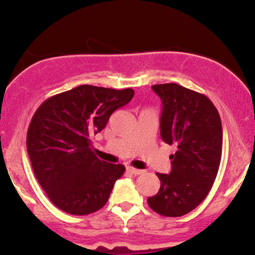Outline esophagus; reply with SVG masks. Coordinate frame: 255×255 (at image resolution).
Returning <instances> with one entry per match:
<instances>
[{
  "label": "esophagus",
  "instance_id": "obj_1",
  "mask_svg": "<svg viewBox=\"0 0 255 255\" xmlns=\"http://www.w3.org/2000/svg\"><path fill=\"white\" fill-rule=\"evenodd\" d=\"M127 171L129 172L131 175H140V174H144V170H140V169H135L133 166H127Z\"/></svg>",
  "mask_w": 255,
  "mask_h": 255
}]
</instances>
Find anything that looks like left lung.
<instances>
[{
    "mask_svg": "<svg viewBox=\"0 0 255 255\" xmlns=\"http://www.w3.org/2000/svg\"><path fill=\"white\" fill-rule=\"evenodd\" d=\"M162 101L160 136L176 146L170 174H159L160 188L148 206L165 217L194 210L211 189L221 164L223 131L219 114L205 95L177 84L153 85Z\"/></svg>",
    "mask_w": 255,
    "mask_h": 255,
    "instance_id": "left-lung-1",
    "label": "left lung"
}]
</instances>
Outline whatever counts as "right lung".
Masks as SVG:
<instances>
[{
	"instance_id": "obj_1",
	"label": "right lung",
	"mask_w": 255,
	"mask_h": 255,
	"mask_svg": "<svg viewBox=\"0 0 255 255\" xmlns=\"http://www.w3.org/2000/svg\"><path fill=\"white\" fill-rule=\"evenodd\" d=\"M133 96L131 89L81 85L48 98L34 113L26 139L27 153L38 182L60 210L84 216L107 204L126 169L98 159L90 137Z\"/></svg>"
}]
</instances>
